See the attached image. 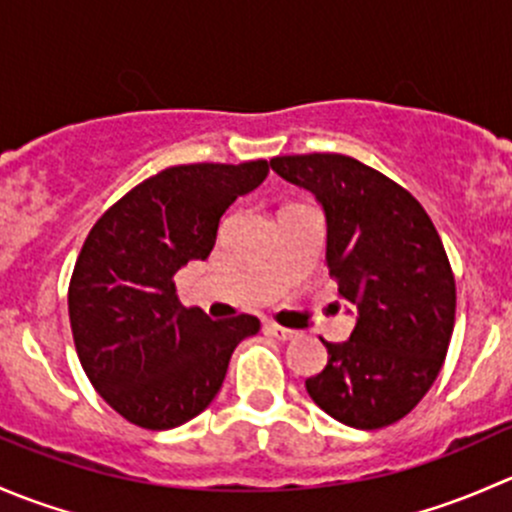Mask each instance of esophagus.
I'll use <instances>...</instances> for the list:
<instances>
[{
    "label": "esophagus",
    "instance_id": "1",
    "mask_svg": "<svg viewBox=\"0 0 512 512\" xmlns=\"http://www.w3.org/2000/svg\"><path fill=\"white\" fill-rule=\"evenodd\" d=\"M265 329L272 334V337L282 339V342H289V339L297 337V332H292V329H285V327H277V324H272V322L265 324Z\"/></svg>",
    "mask_w": 512,
    "mask_h": 512
}]
</instances>
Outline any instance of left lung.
<instances>
[{
  "label": "left lung",
  "instance_id": "8db88e82",
  "mask_svg": "<svg viewBox=\"0 0 512 512\" xmlns=\"http://www.w3.org/2000/svg\"><path fill=\"white\" fill-rule=\"evenodd\" d=\"M270 165L322 208L324 262L354 309L352 334L324 342L327 366L304 381L307 394L352 428L389 426L426 396L451 344L456 282L441 237L414 195L359 160L312 153Z\"/></svg>",
  "mask_w": 512,
  "mask_h": 512
}]
</instances>
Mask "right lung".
<instances>
[{
  "label": "right lung",
  "instance_id": "obj_1",
  "mask_svg": "<svg viewBox=\"0 0 512 512\" xmlns=\"http://www.w3.org/2000/svg\"><path fill=\"white\" fill-rule=\"evenodd\" d=\"M267 160L173 165L123 195L81 247L69 287L76 352L94 389L126 421L165 431L210 406L260 319L183 307L175 272L208 260L220 218L265 180Z\"/></svg>",
  "mask_w": 512,
  "mask_h": 512
}]
</instances>
